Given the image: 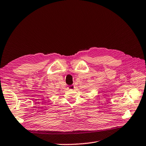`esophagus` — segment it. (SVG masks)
<instances>
[{
  "label": "esophagus",
  "instance_id": "34e87169",
  "mask_svg": "<svg viewBox=\"0 0 146 146\" xmlns=\"http://www.w3.org/2000/svg\"><path fill=\"white\" fill-rule=\"evenodd\" d=\"M68 89L70 90H74V85H73V84H72V85L69 86H68Z\"/></svg>",
  "mask_w": 146,
  "mask_h": 146
}]
</instances>
